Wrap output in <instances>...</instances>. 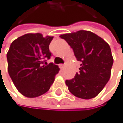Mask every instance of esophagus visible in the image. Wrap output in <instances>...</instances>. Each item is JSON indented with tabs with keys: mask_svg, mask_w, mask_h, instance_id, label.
<instances>
[{
	"mask_svg": "<svg viewBox=\"0 0 123 123\" xmlns=\"http://www.w3.org/2000/svg\"><path fill=\"white\" fill-rule=\"evenodd\" d=\"M59 68H60L61 69H63L65 68V65H63V64H60L59 65Z\"/></svg>",
	"mask_w": 123,
	"mask_h": 123,
	"instance_id": "34e87169",
	"label": "esophagus"
}]
</instances>
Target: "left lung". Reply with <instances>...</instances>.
Here are the masks:
<instances>
[{
	"instance_id": "1",
	"label": "left lung",
	"mask_w": 123,
	"mask_h": 123,
	"mask_svg": "<svg viewBox=\"0 0 123 123\" xmlns=\"http://www.w3.org/2000/svg\"><path fill=\"white\" fill-rule=\"evenodd\" d=\"M72 48L78 61L79 72L65 84L77 97L89 100L99 94L110 78L113 58L108 43L92 32L79 30L61 35Z\"/></svg>"
}]
</instances>
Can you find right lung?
I'll list each match as a JSON object with an SVG mask.
<instances>
[{"mask_svg":"<svg viewBox=\"0 0 123 123\" xmlns=\"http://www.w3.org/2000/svg\"><path fill=\"white\" fill-rule=\"evenodd\" d=\"M53 36L27 33L15 39L6 54L8 73L15 87L23 96L37 97L46 93L58 73V65H44L50 58L49 44ZM46 65V64H45Z\"/></svg>","mask_w":123,"mask_h":123,"instance_id":"1","label":"right lung"}]
</instances>
